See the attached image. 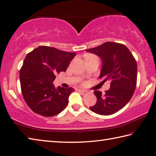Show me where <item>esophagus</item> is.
I'll use <instances>...</instances> for the list:
<instances>
[{
    "label": "esophagus",
    "instance_id": "1",
    "mask_svg": "<svg viewBox=\"0 0 156 156\" xmlns=\"http://www.w3.org/2000/svg\"><path fill=\"white\" fill-rule=\"evenodd\" d=\"M78 91L80 93H81L82 94H87L88 92L87 90H78Z\"/></svg>",
    "mask_w": 156,
    "mask_h": 156
}]
</instances>
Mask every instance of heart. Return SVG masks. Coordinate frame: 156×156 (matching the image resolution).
Returning <instances> with one entry per match:
<instances>
[{
    "instance_id": "1",
    "label": "heart",
    "mask_w": 156,
    "mask_h": 156,
    "mask_svg": "<svg viewBox=\"0 0 156 156\" xmlns=\"http://www.w3.org/2000/svg\"><path fill=\"white\" fill-rule=\"evenodd\" d=\"M94 55H87L86 58H88V57H94Z\"/></svg>"
}]
</instances>
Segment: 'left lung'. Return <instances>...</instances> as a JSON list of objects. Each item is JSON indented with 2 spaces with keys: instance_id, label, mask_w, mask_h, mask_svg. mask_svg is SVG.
I'll return each instance as SVG.
<instances>
[{
  "instance_id": "left-lung-1",
  "label": "left lung",
  "mask_w": 156,
  "mask_h": 156,
  "mask_svg": "<svg viewBox=\"0 0 156 156\" xmlns=\"http://www.w3.org/2000/svg\"><path fill=\"white\" fill-rule=\"evenodd\" d=\"M97 55L102 60L99 78L103 82L110 81V88L105 94L94 90L96 104L89 107L97 114L109 115L115 114L126 105L133 97L136 86V62L126 46L113 42L86 50Z\"/></svg>"
}]
</instances>
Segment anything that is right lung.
Wrapping results in <instances>:
<instances>
[{
    "instance_id": "obj_1",
    "label": "right lung",
    "mask_w": 156,
    "mask_h": 156,
    "mask_svg": "<svg viewBox=\"0 0 156 156\" xmlns=\"http://www.w3.org/2000/svg\"><path fill=\"white\" fill-rule=\"evenodd\" d=\"M76 55L47 46L27 53L20 72L21 90L27 105L36 114L53 116L68 105L74 88H55L53 82L57 74L66 71Z\"/></svg>"
}]
</instances>
